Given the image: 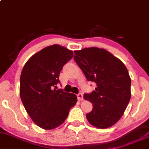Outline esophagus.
Listing matches in <instances>:
<instances>
[{"instance_id":"1","label":"esophagus","mask_w":149,"mask_h":149,"mask_svg":"<svg viewBox=\"0 0 149 149\" xmlns=\"http://www.w3.org/2000/svg\"><path fill=\"white\" fill-rule=\"evenodd\" d=\"M77 97H78V99L79 100V101H82V98H83V94H82V93H78V94H77Z\"/></svg>"}]
</instances>
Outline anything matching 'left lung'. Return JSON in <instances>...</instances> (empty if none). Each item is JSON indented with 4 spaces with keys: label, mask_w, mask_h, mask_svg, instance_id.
<instances>
[{
    "label": "left lung",
    "mask_w": 149,
    "mask_h": 149,
    "mask_svg": "<svg viewBox=\"0 0 149 149\" xmlns=\"http://www.w3.org/2000/svg\"><path fill=\"white\" fill-rule=\"evenodd\" d=\"M75 62L88 81L96 84L95 91L84 94L93 103L86 114L92 126L107 128L123 115L130 101L131 80L128 69L119 59L110 52L97 47L74 51Z\"/></svg>",
    "instance_id": "8db88e82"
}]
</instances>
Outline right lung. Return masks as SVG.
I'll return each instance as SVG.
<instances>
[{"mask_svg":"<svg viewBox=\"0 0 149 149\" xmlns=\"http://www.w3.org/2000/svg\"><path fill=\"white\" fill-rule=\"evenodd\" d=\"M73 51L57 44L43 48L27 61L20 77V96L25 109L37 126L51 130L60 126L78 101L76 95L57 89L64 65Z\"/></svg>","mask_w":149,"mask_h":149,"instance_id":"obj_1","label":"right lung"}]
</instances>
